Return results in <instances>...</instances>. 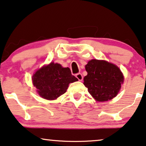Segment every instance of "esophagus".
<instances>
[{"instance_id":"esophagus-1","label":"esophagus","mask_w":146,"mask_h":146,"mask_svg":"<svg viewBox=\"0 0 146 146\" xmlns=\"http://www.w3.org/2000/svg\"><path fill=\"white\" fill-rule=\"evenodd\" d=\"M75 77H76L78 79V80H79V81H82V80H83V79L82 74H81V73H77V74L75 75Z\"/></svg>"}]
</instances>
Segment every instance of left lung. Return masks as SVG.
<instances>
[{"mask_svg":"<svg viewBox=\"0 0 146 146\" xmlns=\"http://www.w3.org/2000/svg\"><path fill=\"white\" fill-rule=\"evenodd\" d=\"M87 75L83 84L98 102H106L115 98L123 83L121 70L114 64L104 60L92 59L85 65Z\"/></svg>","mask_w":146,"mask_h":146,"instance_id":"8db88e82","label":"left lung"}]
</instances>
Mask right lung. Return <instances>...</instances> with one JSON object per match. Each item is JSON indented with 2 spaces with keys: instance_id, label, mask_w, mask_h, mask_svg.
I'll return each instance as SVG.
<instances>
[{
  "instance_id": "obj_1",
  "label": "right lung",
  "mask_w": 146,
  "mask_h": 146,
  "mask_svg": "<svg viewBox=\"0 0 146 146\" xmlns=\"http://www.w3.org/2000/svg\"><path fill=\"white\" fill-rule=\"evenodd\" d=\"M69 67L51 62L37 70L32 81L38 94L48 100H54L67 91L69 84L77 81Z\"/></svg>"
}]
</instances>
